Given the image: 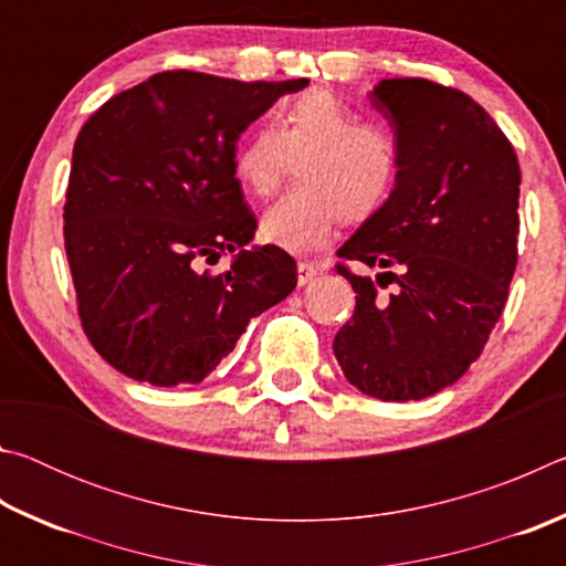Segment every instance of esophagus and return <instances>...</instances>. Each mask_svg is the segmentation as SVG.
Segmentation results:
<instances>
[{
	"instance_id": "1",
	"label": "esophagus",
	"mask_w": 566,
	"mask_h": 566,
	"mask_svg": "<svg viewBox=\"0 0 566 566\" xmlns=\"http://www.w3.org/2000/svg\"><path fill=\"white\" fill-rule=\"evenodd\" d=\"M322 274V266L314 264V262H300L296 264V280H300V284H310L317 280V276Z\"/></svg>"
}]
</instances>
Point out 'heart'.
I'll list each match as a JSON object with an SVG mask.
<instances>
[{
    "label": "heart",
    "mask_w": 566,
    "mask_h": 566,
    "mask_svg": "<svg viewBox=\"0 0 566 566\" xmlns=\"http://www.w3.org/2000/svg\"><path fill=\"white\" fill-rule=\"evenodd\" d=\"M274 127H260L237 147L234 177L256 197L282 185L296 157L294 177L262 217V239L292 254H306L332 239L344 217L367 219L401 175V142L387 124L369 122L322 87L280 102Z\"/></svg>",
    "instance_id": "b5f03b06"
}]
</instances>
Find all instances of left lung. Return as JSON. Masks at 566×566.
Wrapping results in <instances>:
<instances>
[{"label":"left lung","instance_id":"obj_1","mask_svg":"<svg viewBox=\"0 0 566 566\" xmlns=\"http://www.w3.org/2000/svg\"><path fill=\"white\" fill-rule=\"evenodd\" d=\"M401 142V175L385 207L339 249L357 292L334 357L381 401L432 397L464 375L500 322L516 266L522 171L512 142L464 92L385 80L371 92ZM347 261L381 265L377 281ZM395 281L398 290H378Z\"/></svg>","mask_w":566,"mask_h":566}]
</instances>
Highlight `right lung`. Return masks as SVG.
Instances as JSON below:
<instances>
[{"instance_id":"add662e5","label":"right lung","mask_w":566,"mask_h":566,"mask_svg":"<svg viewBox=\"0 0 566 566\" xmlns=\"http://www.w3.org/2000/svg\"><path fill=\"white\" fill-rule=\"evenodd\" d=\"M306 80L237 82L175 70L114 94L74 142L64 249L82 329L114 369L155 387L197 385L256 314L296 286L234 177L237 139ZM235 264L203 270L227 251Z\"/></svg>"}]
</instances>
